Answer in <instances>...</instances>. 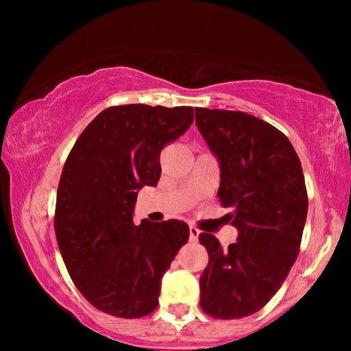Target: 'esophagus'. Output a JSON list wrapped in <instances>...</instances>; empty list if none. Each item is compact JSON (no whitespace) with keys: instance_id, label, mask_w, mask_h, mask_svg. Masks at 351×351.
Segmentation results:
<instances>
[{"instance_id":"esophagus-1","label":"esophagus","mask_w":351,"mask_h":351,"mask_svg":"<svg viewBox=\"0 0 351 351\" xmlns=\"http://www.w3.org/2000/svg\"><path fill=\"white\" fill-rule=\"evenodd\" d=\"M189 232H190V241H197V240H198L199 229L195 228V226H190V228H189Z\"/></svg>"}]
</instances>
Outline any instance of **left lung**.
Returning a JSON list of instances; mask_svg holds the SVG:
<instances>
[{"mask_svg":"<svg viewBox=\"0 0 351 351\" xmlns=\"http://www.w3.org/2000/svg\"><path fill=\"white\" fill-rule=\"evenodd\" d=\"M197 127L221 171L218 198L239 230L223 249L199 234L209 263L199 277V305L217 319L261 310L299 254L308 197L300 159L287 136L243 111L195 108Z\"/></svg>","mask_w":351,"mask_h":351,"instance_id":"left-lung-1","label":"left lung"}]
</instances>
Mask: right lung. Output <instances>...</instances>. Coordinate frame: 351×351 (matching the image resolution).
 Returning a JSON list of instances; mask_svg holds the SVG:
<instances>
[{
	"instance_id": "add662e5",
	"label": "right lung",
	"mask_w": 351,
	"mask_h": 351,
	"mask_svg": "<svg viewBox=\"0 0 351 351\" xmlns=\"http://www.w3.org/2000/svg\"><path fill=\"white\" fill-rule=\"evenodd\" d=\"M193 122L192 106L104 110L75 141L57 189L54 228L77 289L123 319L158 306L161 278L189 240L178 219L133 223L138 190L161 176V150Z\"/></svg>"
}]
</instances>
